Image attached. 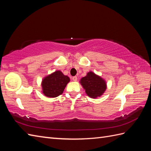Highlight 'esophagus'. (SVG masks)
<instances>
[{
	"label": "esophagus",
	"instance_id": "obj_1",
	"mask_svg": "<svg viewBox=\"0 0 151 151\" xmlns=\"http://www.w3.org/2000/svg\"><path fill=\"white\" fill-rule=\"evenodd\" d=\"M73 81H75V82H76V81H77V76H73Z\"/></svg>",
	"mask_w": 151,
	"mask_h": 151
}]
</instances>
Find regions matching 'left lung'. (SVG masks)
Returning <instances> with one entry per match:
<instances>
[{
	"label": "left lung",
	"instance_id": "obj_1",
	"mask_svg": "<svg viewBox=\"0 0 151 151\" xmlns=\"http://www.w3.org/2000/svg\"><path fill=\"white\" fill-rule=\"evenodd\" d=\"M86 94L89 97L95 99L99 97L106 89V82L100 76L90 71L87 75L82 77L80 81Z\"/></svg>",
	"mask_w": 151,
	"mask_h": 151
}]
</instances>
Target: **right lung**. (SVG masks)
Wrapping results in <instances>:
<instances>
[{"label": "right lung", "instance_id": "obj_1", "mask_svg": "<svg viewBox=\"0 0 151 151\" xmlns=\"http://www.w3.org/2000/svg\"><path fill=\"white\" fill-rule=\"evenodd\" d=\"M70 78L60 70L45 76L41 82L42 93L47 97L54 98L62 95Z\"/></svg>", "mask_w": 151, "mask_h": 151}]
</instances>
